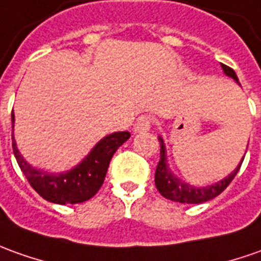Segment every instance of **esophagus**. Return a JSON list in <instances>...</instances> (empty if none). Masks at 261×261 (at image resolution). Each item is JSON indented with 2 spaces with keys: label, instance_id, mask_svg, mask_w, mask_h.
<instances>
[{
  "label": "esophagus",
  "instance_id": "esophagus-1",
  "mask_svg": "<svg viewBox=\"0 0 261 261\" xmlns=\"http://www.w3.org/2000/svg\"><path fill=\"white\" fill-rule=\"evenodd\" d=\"M153 120L150 116H140L137 118V121L134 124V131L136 133H141V131H147L151 128Z\"/></svg>",
  "mask_w": 261,
  "mask_h": 261
}]
</instances>
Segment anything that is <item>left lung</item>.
<instances>
[{
	"instance_id": "left-lung-1",
	"label": "left lung",
	"mask_w": 261,
	"mask_h": 261,
	"mask_svg": "<svg viewBox=\"0 0 261 261\" xmlns=\"http://www.w3.org/2000/svg\"><path fill=\"white\" fill-rule=\"evenodd\" d=\"M221 68L226 72V75L231 77L236 81H239L237 75L233 68H230L228 65H224L221 64ZM160 140V161L157 164V168H155V187L157 190L160 191L161 196H164L168 200H173V201H177V203H187V204H198V203H204V201H208L212 198L217 197L220 193L226 190L230 182L233 181V178L236 177V174L239 173V170L242 167V163L244 160L243 157L242 163L237 166L234 171L231 174L226 177L224 180L216 182L213 186H208V187H193L187 182L181 181L175 177L170 168L167 166V157H166V147H164V143L163 140Z\"/></svg>"
}]
</instances>
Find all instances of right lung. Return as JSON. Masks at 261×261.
<instances>
[{
	"instance_id": "add662e5",
	"label": "right lung",
	"mask_w": 261,
	"mask_h": 261,
	"mask_svg": "<svg viewBox=\"0 0 261 261\" xmlns=\"http://www.w3.org/2000/svg\"><path fill=\"white\" fill-rule=\"evenodd\" d=\"M11 121L14 123L12 113ZM128 138V131H118L104 137L77 167L64 174H48L31 167L17 150L14 137L12 151L28 182L42 198L57 204H75L90 200L100 190L111 157Z\"/></svg>"
}]
</instances>
